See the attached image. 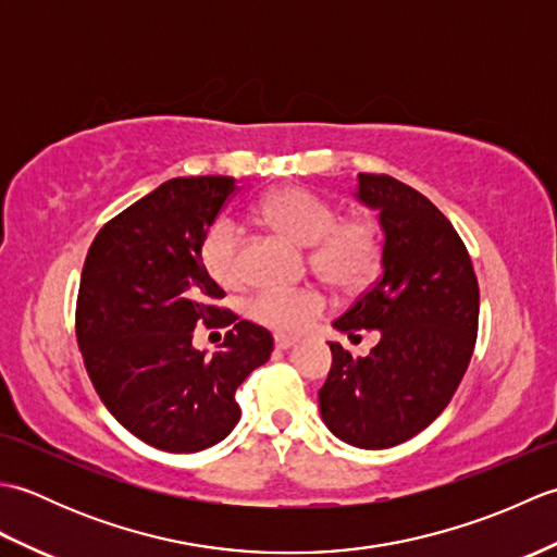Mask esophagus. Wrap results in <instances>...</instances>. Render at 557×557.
I'll list each match as a JSON object with an SVG mask.
<instances>
[{
  "label": "esophagus",
  "mask_w": 557,
  "mask_h": 557,
  "mask_svg": "<svg viewBox=\"0 0 557 557\" xmlns=\"http://www.w3.org/2000/svg\"><path fill=\"white\" fill-rule=\"evenodd\" d=\"M294 345H297V337H289V335H275V347L280 351H287L292 349Z\"/></svg>",
  "instance_id": "1"
}]
</instances>
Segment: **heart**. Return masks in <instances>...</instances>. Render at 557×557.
Returning <instances> with one entry per match:
<instances>
[{
	"label": "heart",
	"instance_id": "1",
	"mask_svg": "<svg viewBox=\"0 0 557 557\" xmlns=\"http://www.w3.org/2000/svg\"><path fill=\"white\" fill-rule=\"evenodd\" d=\"M258 215L294 244L311 246V268L339 292L369 287L383 258L381 227L371 218L337 220V210L309 188L282 186L263 196ZM200 260L220 287L242 282V232L220 220L206 234ZM323 297L313 289H265L248 301V315L277 333H299L323 313Z\"/></svg>",
	"mask_w": 557,
	"mask_h": 557
}]
</instances>
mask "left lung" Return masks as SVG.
Here are the masks:
<instances>
[{"label": "left lung", "instance_id": "1", "mask_svg": "<svg viewBox=\"0 0 557 557\" xmlns=\"http://www.w3.org/2000/svg\"><path fill=\"white\" fill-rule=\"evenodd\" d=\"M354 198L377 212L381 277L333 327L349 337L375 330L377 345L351 357L327 342L333 369L318 405L342 443L383 449L421 433L453 399L474 351L479 282L453 224L411 186L359 174Z\"/></svg>", "mask_w": 557, "mask_h": 557}]
</instances>
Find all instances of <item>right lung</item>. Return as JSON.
<instances>
[{
    "instance_id": "add662e5",
    "label": "right lung",
    "mask_w": 557,
    "mask_h": 557,
    "mask_svg": "<svg viewBox=\"0 0 557 557\" xmlns=\"http://www.w3.org/2000/svg\"><path fill=\"white\" fill-rule=\"evenodd\" d=\"M234 176H176L98 232L83 265L76 337L104 407L128 433L164 453H200L242 417L236 387L270 359L265 327L210 301L224 292L200 248ZM233 330L220 352L193 347L198 320Z\"/></svg>"
}]
</instances>
